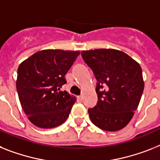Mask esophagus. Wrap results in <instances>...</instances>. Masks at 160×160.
I'll return each mask as SVG.
<instances>
[{
    "label": "esophagus",
    "instance_id": "1",
    "mask_svg": "<svg viewBox=\"0 0 160 160\" xmlns=\"http://www.w3.org/2000/svg\"><path fill=\"white\" fill-rule=\"evenodd\" d=\"M82 100H83L82 96H78V101H80V102H82Z\"/></svg>",
    "mask_w": 160,
    "mask_h": 160
}]
</instances>
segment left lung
Here are the masks:
<instances>
[{"instance_id": "left-lung-1", "label": "left lung", "mask_w": 160, "mask_h": 160, "mask_svg": "<svg viewBox=\"0 0 160 160\" xmlns=\"http://www.w3.org/2000/svg\"><path fill=\"white\" fill-rule=\"evenodd\" d=\"M81 54L97 81L98 101L88 109L91 121L102 130H121L132 118L143 93L141 66L124 52L113 49L83 51Z\"/></svg>"}]
</instances>
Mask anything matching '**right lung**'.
I'll return each instance as SVG.
<instances>
[{
  "mask_svg": "<svg viewBox=\"0 0 160 160\" xmlns=\"http://www.w3.org/2000/svg\"><path fill=\"white\" fill-rule=\"evenodd\" d=\"M79 51L44 50L19 64L16 89L21 106L30 122L41 128H53L68 118L76 97L60 88Z\"/></svg>",
  "mask_w": 160,
  "mask_h": 160,
  "instance_id": "right-lung-1",
  "label": "right lung"
}]
</instances>
